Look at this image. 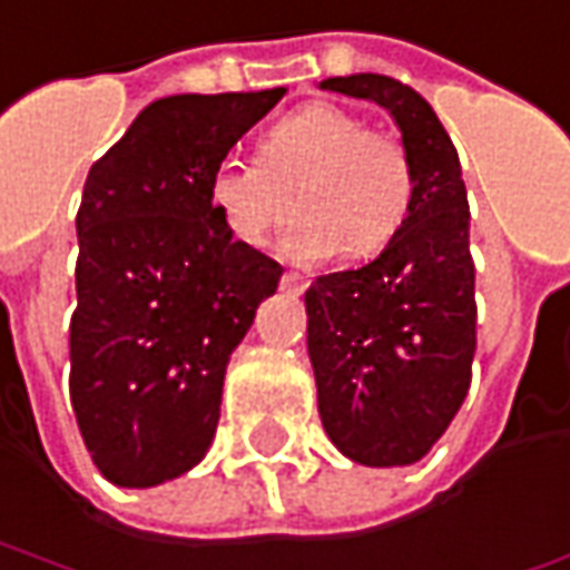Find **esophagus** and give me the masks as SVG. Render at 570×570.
<instances>
[{"mask_svg": "<svg viewBox=\"0 0 570 570\" xmlns=\"http://www.w3.org/2000/svg\"><path fill=\"white\" fill-rule=\"evenodd\" d=\"M304 288H307V278L301 276V273H285V276H282V292L301 294Z\"/></svg>", "mask_w": 570, "mask_h": 570, "instance_id": "obj_1", "label": "esophagus"}]
</instances>
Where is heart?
Masks as SVG:
<instances>
[{
    "mask_svg": "<svg viewBox=\"0 0 570 570\" xmlns=\"http://www.w3.org/2000/svg\"><path fill=\"white\" fill-rule=\"evenodd\" d=\"M294 206L282 240L294 259L345 247L361 257L385 247L414 200V169L395 134L366 128L338 102H307L259 137L257 159L228 156L209 171L206 197L228 235L263 244Z\"/></svg>",
    "mask_w": 570,
    "mask_h": 570,
    "instance_id": "obj_1",
    "label": "heart"
}]
</instances>
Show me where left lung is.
I'll use <instances>...</instances> for the list:
<instances>
[{"label":"left lung","instance_id":"1","mask_svg":"<svg viewBox=\"0 0 570 570\" xmlns=\"http://www.w3.org/2000/svg\"><path fill=\"white\" fill-rule=\"evenodd\" d=\"M323 90L395 118L414 169L407 219L376 259L313 282L307 304L316 401L338 452L366 468L414 464L471 389L476 351L471 209L452 137L414 87L347 75Z\"/></svg>","mask_w":570,"mask_h":570}]
</instances>
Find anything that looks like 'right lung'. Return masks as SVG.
Instances as JSON below:
<instances>
[{"instance_id": "right-lung-1", "label": "right lung", "mask_w": 570, "mask_h": 570, "mask_svg": "<svg viewBox=\"0 0 570 570\" xmlns=\"http://www.w3.org/2000/svg\"><path fill=\"white\" fill-rule=\"evenodd\" d=\"M282 97L156 99L83 181L71 407L116 487H159L213 445L228 357L282 266L228 235L206 185Z\"/></svg>"}]
</instances>
